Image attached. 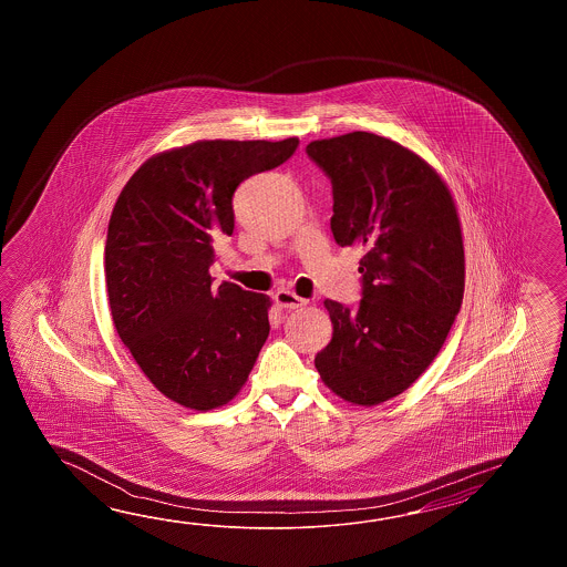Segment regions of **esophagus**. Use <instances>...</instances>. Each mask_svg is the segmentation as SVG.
Here are the masks:
<instances>
[{
	"label": "esophagus",
	"mask_w": 567,
	"mask_h": 567,
	"mask_svg": "<svg viewBox=\"0 0 567 567\" xmlns=\"http://www.w3.org/2000/svg\"><path fill=\"white\" fill-rule=\"evenodd\" d=\"M274 298H276V303H278L279 308H288V310H298V308L308 303V300L296 296V293L289 291V289H279V291H276Z\"/></svg>",
	"instance_id": "34e87169"
}]
</instances>
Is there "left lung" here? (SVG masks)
<instances>
[{"label": "left lung", "mask_w": 567, "mask_h": 567, "mask_svg": "<svg viewBox=\"0 0 567 567\" xmlns=\"http://www.w3.org/2000/svg\"><path fill=\"white\" fill-rule=\"evenodd\" d=\"M308 156L332 181L330 227L361 245L357 310L326 300L332 340L313 359L352 405L398 398L432 364L464 296V243L446 182L408 147L367 132L316 140Z\"/></svg>", "instance_id": "1"}]
</instances>
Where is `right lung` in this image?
<instances>
[{
  "instance_id": "right-lung-1",
  "label": "right lung",
  "mask_w": 567,
  "mask_h": 567,
  "mask_svg": "<svg viewBox=\"0 0 567 567\" xmlns=\"http://www.w3.org/2000/svg\"><path fill=\"white\" fill-rule=\"evenodd\" d=\"M300 144L203 140L145 159L109 220L105 281L121 342L162 395L208 411L237 398L269 334L271 300L210 288L213 243L235 229L233 194Z\"/></svg>"
}]
</instances>
